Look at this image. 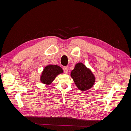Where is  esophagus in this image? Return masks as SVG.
Returning <instances> with one entry per match:
<instances>
[{"label":"esophagus","mask_w":131,"mask_h":131,"mask_svg":"<svg viewBox=\"0 0 131 131\" xmlns=\"http://www.w3.org/2000/svg\"><path fill=\"white\" fill-rule=\"evenodd\" d=\"M63 71H64V73L65 74H67V73H68V68H67V67H63Z\"/></svg>","instance_id":"esophagus-1"}]
</instances>
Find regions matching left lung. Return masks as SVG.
<instances>
[{
	"mask_svg": "<svg viewBox=\"0 0 131 131\" xmlns=\"http://www.w3.org/2000/svg\"><path fill=\"white\" fill-rule=\"evenodd\" d=\"M70 75L77 88L81 91H85L92 88L95 81V78L91 71L81 63L75 65Z\"/></svg>",
	"mask_w": 131,
	"mask_h": 131,
	"instance_id": "obj_1",
	"label": "left lung"
}]
</instances>
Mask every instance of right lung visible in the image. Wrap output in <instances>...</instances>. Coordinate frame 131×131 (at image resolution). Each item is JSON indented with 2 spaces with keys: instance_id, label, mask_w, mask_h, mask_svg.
<instances>
[{
  "instance_id": "add662e5",
  "label": "right lung",
  "mask_w": 131,
  "mask_h": 131,
  "mask_svg": "<svg viewBox=\"0 0 131 131\" xmlns=\"http://www.w3.org/2000/svg\"><path fill=\"white\" fill-rule=\"evenodd\" d=\"M63 70L60 67L56 65H49L45 67L40 80L43 84L49 85L58 74L63 73Z\"/></svg>"
}]
</instances>
